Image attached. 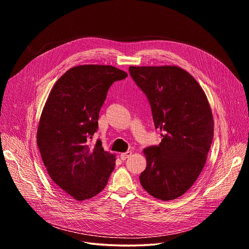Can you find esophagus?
Listing matches in <instances>:
<instances>
[{"label": "esophagus", "instance_id": "34e87169", "mask_svg": "<svg viewBox=\"0 0 249 249\" xmlns=\"http://www.w3.org/2000/svg\"><path fill=\"white\" fill-rule=\"evenodd\" d=\"M131 155H132V152H130V151L125 152V153H122V154H120V159H121L122 160H125L128 159Z\"/></svg>", "mask_w": 249, "mask_h": 249}]
</instances>
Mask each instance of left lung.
Segmentation results:
<instances>
[{
    "instance_id": "obj_1",
    "label": "left lung",
    "mask_w": 249,
    "mask_h": 249,
    "mask_svg": "<svg viewBox=\"0 0 249 249\" xmlns=\"http://www.w3.org/2000/svg\"><path fill=\"white\" fill-rule=\"evenodd\" d=\"M129 72L149 98L156 129L164 132L159 146L143 151L147 167L140 182L157 199H176L206 163L214 137L210 103L197 81L178 66H130Z\"/></svg>"
}]
</instances>
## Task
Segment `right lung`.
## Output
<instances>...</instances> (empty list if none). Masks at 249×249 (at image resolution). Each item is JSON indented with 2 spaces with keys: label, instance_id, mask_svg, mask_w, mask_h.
<instances>
[{
  "label": "right lung",
  "instance_id": "obj_1",
  "mask_svg": "<svg viewBox=\"0 0 249 249\" xmlns=\"http://www.w3.org/2000/svg\"><path fill=\"white\" fill-rule=\"evenodd\" d=\"M128 76L110 65L69 69L53 86L42 109L37 146L51 179L77 201L94 197L107 184L115 155L90 139L110 86Z\"/></svg>",
  "mask_w": 249,
  "mask_h": 249
}]
</instances>
